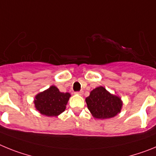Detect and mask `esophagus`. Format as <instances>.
Instances as JSON below:
<instances>
[{
  "label": "esophagus",
  "mask_w": 156,
  "mask_h": 156,
  "mask_svg": "<svg viewBox=\"0 0 156 156\" xmlns=\"http://www.w3.org/2000/svg\"><path fill=\"white\" fill-rule=\"evenodd\" d=\"M83 93V90H80V91H76V94H78V95H82Z\"/></svg>",
  "instance_id": "34e87169"
}]
</instances>
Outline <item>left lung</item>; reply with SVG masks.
I'll use <instances>...</instances> for the list:
<instances>
[{
    "label": "left lung",
    "mask_w": 156,
    "mask_h": 156,
    "mask_svg": "<svg viewBox=\"0 0 156 156\" xmlns=\"http://www.w3.org/2000/svg\"><path fill=\"white\" fill-rule=\"evenodd\" d=\"M88 109L97 119H108L120 112V98L111 94L103 87L95 88L86 98Z\"/></svg>",
    "instance_id": "1"
}]
</instances>
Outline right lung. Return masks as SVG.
Listing matches in <instances>:
<instances>
[{"label":"right lung","instance_id":"obj_1","mask_svg":"<svg viewBox=\"0 0 156 156\" xmlns=\"http://www.w3.org/2000/svg\"><path fill=\"white\" fill-rule=\"evenodd\" d=\"M69 97V93L60 92L56 87L51 86L49 89L36 96L34 104L36 108L41 114L53 116L65 111Z\"/></svg>","mask_w":156,"mask_h":156}]
</instances>
